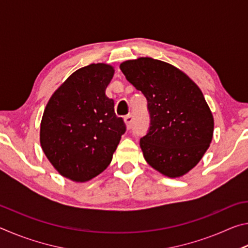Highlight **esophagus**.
<instances>
[{
    "mask_svg": "<svg viewBox=\"0 0 248 248\" xmlns=\"http://www.w3.org/2000/svg\"><path fill=\"white\" fill-rule=\"evenodd\" d=\"M132 120H133V117L131 114H128L127 116H124V123H125V124H127L128 129L132 127Z\"/></svg>",
    "mask_w": 248,
    "mask_h": 248,
    "instance_id": "obj_1",
    "label": "esophagus"
}]
</instances>
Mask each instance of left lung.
<instances>
[{
	"mask_svg": "<svg viewBox=\"0 0 248 248\" xmlns=\"http://www.w3.org/2000/svg\"><path fill=\"white\" fill-rule=\"evenodd\" d=\"M120 70L148 100L150 127L140 139L145 161L169 177L188 173L212 140L215 124L202 92L182 71L152 58L125 61Z\"/></svg>",
	"mask_w": 248,
	"mask_h": 248,
	"instance_id": "8db88e82",
	"label": "left lung"
}]
</instances>
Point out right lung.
<instances>
[{
  "label": "right lung",
  "instance_id": "right-lung-1",
  "mask_svg": "<svg viewBox=\"0 0 248 248\" xmlns=\"http://www.w3.org/2000/svg\"><path fill=\"white\" fill-rule=\"evenodd\" d=\"M114 68L97 63L75 71L54 92L40 124V143L59 173L75 182H86L110 164L125 132L115 114L114 99L105 91Z\"/></svg>",
  "mask_w": 248,
  "mask_h": 248
}]
</instances>
